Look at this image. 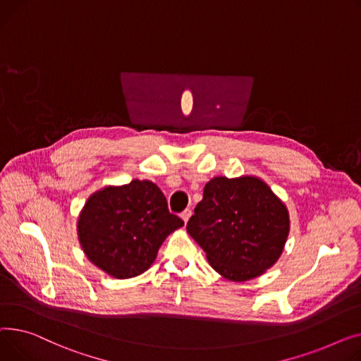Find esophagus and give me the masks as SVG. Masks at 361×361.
I'll return each mask as SVG.
<instances>
[{
  "label": "esophagus",
  "mask_w": 361,
  "mask_h": 361,
  "mask_svg": "<svg viewBox=\"0 0 361 361\" xmlns=\"http://www.w3.org/2000/svg\"><path fill=\"white\" fill-rule=\"evenodd\" d=\"M190 216H192V211H190V209H185L183 211V213L180 214V219L185 221V224L188 223V220L190 219Z\"/></svg>",
  "instance_id": "obj_1"
}]
</instances>
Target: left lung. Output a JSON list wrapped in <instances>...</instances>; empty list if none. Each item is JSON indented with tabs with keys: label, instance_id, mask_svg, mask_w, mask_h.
Segmentation results:
<instances>
[{
	"label": "left lung",
	"instance_id": "1",
	"mask_svg": "<svg viewBox=\"0 0 361 361\" xmlns=\"http://www.w3.org/2000/svg\"><path fill=\"white\" fill-rule=\"evenodd\" d=\"M186 230L221 277L242 283L259 277L279 261L290 216L261 178L216 176L205 185Z\"/></svg>",
	"mask_w": 361,
	"mask_h": 361
}]
</instances>
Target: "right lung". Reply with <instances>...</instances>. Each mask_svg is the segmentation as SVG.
I'll return each instance as SVG.
<instances>
[{"instance_id": "1", "label": "right lung", "mask_w": 361, "mask_h": 361, "mask_svg": "<svg viewBox=\"0 0 361 361\" xmlns=\"http://www.w3.org/2000/svg\"><path fill=\"white\" fill-rule=\"evenodd\" d=\"M182 226L156 183L134 179L93 192L80 211L77 235L93 265L126 280L150 268L166 238Z\"/></svg>"}]
</instances>
